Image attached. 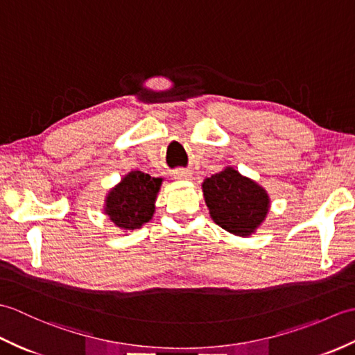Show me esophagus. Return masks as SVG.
Here are the masks:
<instances>
[{
    "label": "esophagus",
    "mask_w": 355,
    "mask_h": 355,
    "mask_svg": "<svg viewBox=\"0 0 355 355\" xmlns=\"http://www.w3.org/2000/svg\"><path fill=\"white\" fill-rule=\"evenodd\" d=\"M173 177H175L177 180H191L192 172L187 169H175L173 171Z\"/></svg>",
    "instance_id": "esophagus-1"
}]
</instances>
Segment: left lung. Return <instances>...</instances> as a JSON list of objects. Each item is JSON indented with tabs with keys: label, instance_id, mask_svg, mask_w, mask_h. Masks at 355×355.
<instances>
[{
	"label": "left lung",
	"instance_id": "1",
	"mask_svg": "<svg viewBox=\"0 0 355 355\" xmlns=\"http://www.w3.org/2000/svg\"><path fill=\"white\" fill-rule=\"evenodd\" d=\"M202 192L212 220L238 236H250L270 207L267 192L233 168L206 178Z\"/></svg>",
	"mask_w": 355,
	"mask_h": 355
}]
</instances>
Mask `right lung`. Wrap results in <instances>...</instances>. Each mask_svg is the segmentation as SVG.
Here are the masks:
<instances>
[{
	"instance_id": "right-lung-1",
	"label": "right lung",
	"mask_w": 355,
	"mask_h": 355,
	"mask_svg": "<svg viewBox=\"0 0 355 355\" xmlns=\"http://www.w3.org/2000/svg\"><path fill=\"white\" fill-rule=\"evenodd\" d=\"M160 186L162 178L132 171L108 193L105 214L120 229H140L154 215V202Z\"/></svg>"
}]
</instances>
